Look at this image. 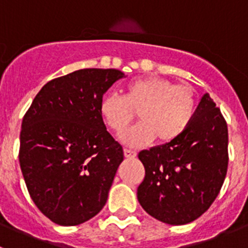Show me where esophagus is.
<instances>
[{
	"mask_svg": "<svg viewBox=\"0 0 248 248\" xmlns=\"http://www.w3.org/2000/svg\"><path fill=\"white\" fill-rule=\"evenodd\" d=\"M124 156L128 157V159L135 157V156H137V151L130 150V149H124Z\"/></svg>",
	"mask_w": 248,
	"mask_h": 248,
	"instance_id": "34e87169",
	"label": "esophagus"
}]
</instances>
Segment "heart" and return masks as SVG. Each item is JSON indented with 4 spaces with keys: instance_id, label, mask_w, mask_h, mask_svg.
I'll use <instances>...</instances> for the list:
<instances>
[{
    "instance_id": "b5f03b06",
    "label": "heart",
    "mask_w": 248,
    "mask_h": 248,
    "mask_svg": "<svg viewBox=\"0 0 248 248\" xmlns=\"http://www.w3.org/2000/svg\"><path fill=\"white\" fill-rule=\"evenodd\" d=\"M198 97L190 84H175L163 77H144L128 82L124 97L108 94L100 103V114L109 129L122 134L135 119L137 126L122 135L123 141L141 146L156 139L170 144L189 128L196 113Z\"/></svg>"
}]
</instances>
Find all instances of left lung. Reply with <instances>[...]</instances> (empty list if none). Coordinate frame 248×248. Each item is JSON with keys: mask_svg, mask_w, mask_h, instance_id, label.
I'll return each instance as SVG.
<instances>
[{"mask_svg": "<svg viewBox=\"0 0 248 248\" xmlns=\"http://www.w3.org/2000/svg\"><path fill=\"white\" fill-rule=\"evenodd\" d=\"M227 123L209 93L179 139L139 153L145 177L138 200L150 216L185 225L207 211L222 187L229 165Z\"/></svg>", "mask_w": 248, "mask_h": 248, "instance_id": "8db88e82", "label": "left lung"}]
</instances>
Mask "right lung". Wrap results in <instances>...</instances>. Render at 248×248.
<instances>
[{
  "instance_id": "1",
  "label": "right lung",
  "mask_w": 248,
  "mask_h": 248,
  "mask_svg": "<svg viewBox=\"0 0 248 248\" xmlns=\"http://www.w3.org/2000/svg\"><path fill=\"white\" fill-rule=\"evenodd\" d=\"M118 69L87 68L49 80L22 120L19 165L34 205L54 223L76 226L104 207L123 148L100 114Z\"/></svg>"
}]
</instances>
